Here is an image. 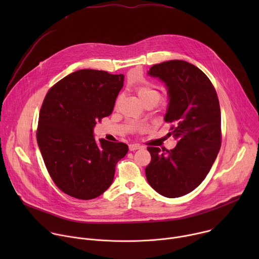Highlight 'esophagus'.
I'll return each instance as SVG.
<instances>
[{"mask_svg":"<svg viewBox=\"0 0 259 259\" xmlns=\"http://www.w3.org/2000/svg\"><path fill=\"white\" fill-rule=\"evenodd\" d=\"M141 145H139V144H135V143H131V144H129V150L131 151V152H134V151H136V150H139V149H141Z\"/></svg>","mask_w":259,"mask_h":259,"instance_id":"esophagus-1","label":"esophagus"}]
</instances>
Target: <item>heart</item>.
<instances>
[{"label": "heart", "instance_id": "1", "mask_svg": "<svg viewBox=\"0 0 259 259\" xmlns=\"http://www.w3.org/2000/svg\"><path fill=\"white\" fill-rule=\"evenodd\" d=\"M136 92L139 96V98L142 100L144 104L146 103H154L155 105L160 101L161 99V92L159 89H157L154 85L150 83H143L136 87ZM118 102V100H117ZM140 128H137L139 130Z\"/></svg>", "mask_w": 259, "mask_h": 259}]
</instances>
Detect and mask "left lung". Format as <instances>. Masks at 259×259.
<instances>
[{
	"instance_id": "obj_1",
	"label": "left lung",
	"mask_w": 259,
	"mask_h": 259,
	"mask_svg": "<svg viewBox=\"0 0 259 259\" xmlns=\"http://www.w3.org/2000/svg\"><path fill=\"white\" fill-rule=\"evenodd\" d=\"M149 75L162 80L169 95L165 122L177 140L168 151L149 146L145 168L150 186L167 198L194 191L209 173L221 145L220 106L209 78L194 64L169 60L153 65Z\"/></svg>"
}]
</instances>
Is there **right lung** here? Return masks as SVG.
<instances>
[{
	"instance_id": "1",
	"label": "right lung",
	"mask_w": 259,
	"mask_h": 259,
	"mask_svg": "<svg viewBox=\"0 0 259 259\" xmlns=\"http://www.w3.org/2000/svg\"><path fill=\"white\" fill-rule=\"evenodd\" d=\"M124 75L80 69L61 79L42 104L36 141L56 187L80 200H91L112 184L117 163L128 153L123 142L100 139L93 128L113 113Z\"/></svg>"
}]
</instances>
